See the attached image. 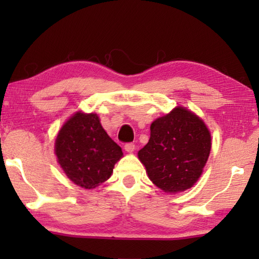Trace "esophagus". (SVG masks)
Returning <instances> with one entry per match:
<instances>
[{"label":"esophagus","instance_id":"obj_1","mask_svg":"<svg viewBox=\"0 0 259 259\" xmlns=\"http://www.w3.org/2000/svg\"><path fill=\"white\" fill-rule=\"evenodd\" d=\"M124 150L128 153H133L135 151V144L134 143H128L124 145Z\"/></svg>","mask_w":259,"mask_h":259}]
</instances>
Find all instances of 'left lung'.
Wrapping results in <instances>:
<instances>
[{"label":"left lung","mask_w":259,"mask_h":259,"mask_svg":"<svg viewBox=\"0 0 259 259\" xmlns=\"http://www.w3.org/2000/svg\"><path fill=\"white\" fill-rule=\"evenodd\" d=\"M211 136L194 113L178 106L151 124L148 143L138 152L148 178L166 193L191 188L210 154Z\"/></svg>","instance_id":"obj_1"}]
</instances>
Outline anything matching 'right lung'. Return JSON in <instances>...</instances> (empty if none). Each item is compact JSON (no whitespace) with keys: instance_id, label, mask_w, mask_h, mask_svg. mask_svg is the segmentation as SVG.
<instances>
[{"instance_id":"1","label":"right lung","mask_w":259,"mask_h":259,"mask_svg":"<svg viewBox=\"0 0 259 259\" xmlns=\"http://www.w3.org/2000/svg\"><path fill=\"white\" fill-rule=\"evenodd\" d=\"M61 169L71 181L93 190L111 177L123 153L100 124L97 114L76 112L61 126L55 143Z\"/></svg>"}]
</instances>
